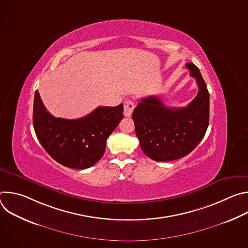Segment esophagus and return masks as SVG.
I'll list each match as a JSON object with an SVG mask.
<instances>
[{"label": "esophagus", "instance_id": "34e87169", "mask_svg": "<svg viewBox=\"0 0 248 248\" xmlns=\"http://www.w3.org/2000/svg\"><path fill=\"white\" fill-rule=\"evenodd\" d=\"M124 116L125 117H130L132 112H133V109H134V103L131 100L127 99L124 103Z\"/></svg>", "mask_w": 248, "mask_h": 248}]
</instances>
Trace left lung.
Segmentation results:
<instances>
[{"mask_svg": "<svg viewBox=\"0 0 248 248\" xmlns=\"http://www.w3.org/2000/svg\"><path fill=\"white\" fill-rule=\"evenodd\" d=\"M186 66L196 79L198 93L185 108H170L159 97L140 100L132 113L135 133L146 156L159 162L188 155L204 137L209 124V92L198 67Z\"/></svg>", "mask_w": 248, "mask_h": 248, "instance_id": "1", "label": "left lung"}]
</instances>
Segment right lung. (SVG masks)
I'll return each instance as SVG.
<instances>
[{
  "mask_svg": "<svg viewBox=\"0 0 248 248\" xmlns=\"http://www.w3.org/2000/svg\"><path fill=\"white\" fill-rule=\"evenodd\" d=\"M124 105L98 107L89 115L65 120L55 118L45 108L38 90L34 95L33 126L43 148L64 167L83 170L103 156L109 135L124 118Z\"/></svg>",
  "mask_w": 248,
  "mask_h": 248,
  "instance_id": "right-lung-1",
  "label": "right lung"
}]
</instances>
